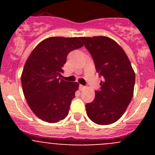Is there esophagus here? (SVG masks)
Returning a JSON list of instances; mask_svg holds the SVG:
<instances>
[{
    "label": "esophagus",
    "instance_id": "obj_1",
    "mask_svg": "<svg viewBox=\"0 0 155 155\" xmlns=\"http://www.w3.org/2000/svg\"><path fill=\"white\" fill-rule=\"evenodd\" d=\"M79 89H80L81 91H83V90L85 89V87H84V85H82V84H80V85H79Z\"/></svg>",
    "mask_w": 155,
    "mask_h": 155
}]
</instances>
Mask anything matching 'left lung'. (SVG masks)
I'll use <instances>...</instances> for the list:
<instances>
[{
    "mask_svg": "<svg viewBox=\"0 0 155 155\" xmlns=\"http://www.w3.org/2000/svg\"><path fill=\"white\" fill-rule=\"evenodd\" d=\"M103 81L93 102L86 104L88 118L98 125L120 119L133 98L135 73L123 48L106 36L81 37Z\"/></svg>",
    "mask_w": 155,
    "mask_h": 155,
    "instance_id": "left-lung-1",
    "label": "left lung"
}]
</instances>
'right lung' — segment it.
<instances>
[{
    "mask_svg": "<svg viewBox=\"0 0 155 155\" xmlns=\"http://www.w3.org/2000/svg\"><path fill=\"white\" fill-rule=\"evenodd\" d=\"M80 38L50 37L37 45L27 59L21 77L23 93L34 114L54 124L68 115L78 82L61 79L71 51L83 46Z\"/></svg>",
    "mask_w": 155,
    "mask_h": 155,
    "instance_id": "1",
    "label": "right lung"
}]
</instances>
